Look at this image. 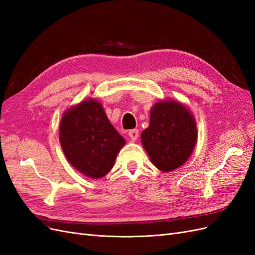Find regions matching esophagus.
<instances>
[{"label":"esophagus","mask_w":255,"mask_h":255,"mask_svg":"<svg viewBox=\"0 0 255 255\" xmlns=\"http://www.w3.org/2000/svg\"><path fill=\"white\" fill-rule=\"evenodd\" d=\"M128 136L131 139V141H136L138 136H139V131L137 129H130L128 131Z\"/></svg>","instance_id":"esophagus-1"}]
</instances>
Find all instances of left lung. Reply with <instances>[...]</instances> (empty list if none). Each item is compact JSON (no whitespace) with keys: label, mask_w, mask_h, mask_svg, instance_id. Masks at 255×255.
<instances>
[{"label":"left lung","mask_w":255,"mask_h":255,"mask_svg":"<svg viewBox=\"0 0 255 255\" xmlns=\"http://www.w3.org/2000/svg\"><path fill=\"white\" fill-rule=\"evenodd\" d=\"M197 142V125L192 112L174 99L156 102L141 143L158 170L171 172L186 162Z\"/></svg>","instance_id":"1"}]
</instances>
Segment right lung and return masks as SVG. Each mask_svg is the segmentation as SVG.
Masks as SVG:
<instances>
[{"mask_svg":"<svg viewBox=\"0 0 255 255\" xmlns=\"http://www.w3.org/2000/svg\"><path fill=\"white\" fill-rule=\"evenodd\" d=\"M59 140L68 162L93 179L114 166L126 140L115 129L101 103L94 98L67 109L59 126Z\"/></svg>","mask_w":255,"mask_h":255,"instance_id":"add662e5","label":"right lung"}]
</instances>
